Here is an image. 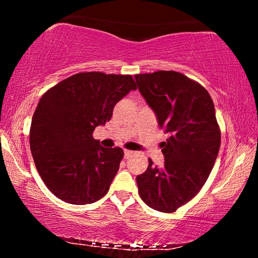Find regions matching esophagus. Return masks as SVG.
<instances>
[{"label": "esophagus", "mask_w": 258, "mask_h": 258, "mask_svg": "<svg viewBox=\"0 0 258 258\" xmlns=\"http://www.w3.org/2000/svg\"><path fill=\"white\" fill-rule=\"evenodd\" d=\"M133 154H134V151H131V150H125V151H124L125 158H130V157L132 156Z\"/></svg>", "instance_id": "34e87169"}]
</instances>
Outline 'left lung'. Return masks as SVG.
<instances>
[{"label": "left lung", "mask_w": 258, "mask_h": 258, "mask_svg": "<svg viewBox=\"0 0 258 258\" xmlns=\"http://www.w3.org/2000/svg\"><path fill=\"white\" fill-rule=\"evenodd\" d=\"M135 81L169 135L160 145L164 167L149 159L137 176L139 195L152 209L173 213L198 194L215 164L221 131L214 102L203 85L177 72L138 74Z\"/></svg>", "instance_id": "1"}]
</instances>
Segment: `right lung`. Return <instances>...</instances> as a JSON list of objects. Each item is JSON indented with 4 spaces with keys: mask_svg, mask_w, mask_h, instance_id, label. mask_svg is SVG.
Returning <instances> with one entry per match:
<instances>
[{
    "mask_svg": "<svg viewBox=\"0 0 258 258\" xmlns=\"http://www.w3.org/2000/svg\"><path fill=\"white\" fill-rule=\"evenodd\" d=\"M137 89L131 75L87 72L61 81L42 95L29 145L37 172L55 197L85 205L107 194L124 151L101 147L92 134L110 120L115 104Z\"/></svg>",
    "mask_w": 258,
    "mask_h": 258,
    "instance_id": "add662e5",
    "label": "right lung"
}]
</instances>
